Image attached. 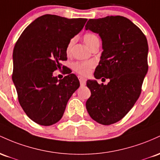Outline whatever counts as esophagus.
<instances>
[{
  "mask_svg": "<svg viewBox=\"0 0 160 160\" xmlns=\"http://www.w3.org/2000/svg\"><path fill=\"white\" fill-rule=\"evenodd\" d=\"M78 79H79L81 86H85L86 85V80L85 78H83V77L78 76Z\"/></svg>",
  "mask_w": 160,
  "mask_h": 160,
  "instance_id": "esophagus-1",
  "label": "esophagus"
}]
</instances>
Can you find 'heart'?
Returning a JSON list of instances; mask_svg holds the SVG:
<instances>
[{
	"label": "heart",
	"mask_w": 160,
	"mask_h": 160,
	"mask_svg": "<svg viewBox=\"0 0 160 160\" xmlns=\"http://www.w3.org/2000/svg\"><path fill=\"white\" fill-rule=\"evenodd\" d=\"M84 41L89 48H91V46H93L95 43L99 42V39L98 38L92 33H86L83 37ZM73 44V40H70L69 41V43L67 44L66 46V52L67 54H69L71 52L72 47ZM94 62L93 61H86V62H76L73 64L72 67L73 69L78 74L82 75H88L91 73V69L94 68Z\"/></svg>",
	"instance_id": "b5f03b06"
}]
</instances>
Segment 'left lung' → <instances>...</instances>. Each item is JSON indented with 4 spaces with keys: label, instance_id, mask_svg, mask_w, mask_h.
<instances>
[{
    "label": "left lung",
    "instance_id": "8db88e82",
    "mask_svg": "<svg viewBox=\"0 0 160 160\" xmlns=\"http://www.w3.org/2000/svg\"><path fill=\"white\" fill-rule=\"evenodd\" d=\"M85 29L98 34L102 40L103 51L95 78L109 80L107 85L87 81L91 94L86 109L94 121L109 125L122 119L141 94L148 70V40L136 25L121 16L91 19Z\"/></svg>",
    "mask_w": 160,
    "mask_h": 160
}]
</instances>
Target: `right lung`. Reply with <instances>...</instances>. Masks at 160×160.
<instances>
[{
  "label": "right lung",
  "mask_w": 160,
  "mask_h": 160,
  "mask_svg": "<svg viewBox=\"0 0 160 160\" xmlns=\"http://www.w3.org/2000/svg\"><path fill=\"white\" fill-rule=\"evenodd\" d=\"M87 19L41 16L25 28L12 53V79L20 106L29 119L48 126L60 121L68 100L79 87L77 76H53L67 60L69 41L83 28ZM63 68V66H62Z\"/></svg>",
  "instance_id": "add662e5"
}]
</instances>
